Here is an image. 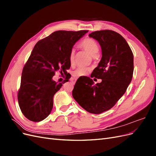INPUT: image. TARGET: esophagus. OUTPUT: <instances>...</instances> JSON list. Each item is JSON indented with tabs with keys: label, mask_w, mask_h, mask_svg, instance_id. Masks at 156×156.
<instances>
[{
	"label": "esophagus",
	"mask_w": 156,
	"mask_h": 156,
	"mask_svg": "<svg viewBox=\"0 0 156 156\" xmlns=\"http://www.w3.org/2000/svg\"><path fill=\"white\" fill-rule=\"evenodd\" d=\"M70 81H71V82H72L73 84H75V82H76V81H77V79H75V78H72V79H70Z\"/></svg>",
	"instance_id": "34e87169"
}]
</instances>
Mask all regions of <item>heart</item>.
I'll return each instance as SVG.
<instances>
[{
    "label": "heart",
    "mask_w": 156,
    "mask_h": 156,
    "mask_svg": "<svg viewBox=\"0 0 156 156\" xmlns=\"http://www.w3.org/2000/svg\"><path fill=\"white\" fill-rule=\"evenodd\" d=\"M79 45L80 48L87 51L94 58H95L96 56L98 55L99 51H100V48H99L98 42L94 39L91 38V37H85V38L83 39L80 41ZM75 50L72 49L69 53L68 60L71 65H73L75 62ZM90 72V68L79 67L74 71L73 75L75 77H79L85 76V75L88 74Z\"/></svg>",
    "instance_id": "b5f03b06"
}]
</instances>
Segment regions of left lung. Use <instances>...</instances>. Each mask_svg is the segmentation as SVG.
I'll list each match as a JSON object with an SVG mask.
<instances>
[{
  "label": "left lung",
  "mask_w": 156,
  "mask_h": 156,
  "mask_svg": "<svg viewBox=\"0 0 156 156\" xmlns=\"http://www.w3.org/2000/svg\"><path fill=\"white\" fill-rule=\"evenodd\" d=\"M89 36L100 44L102 57L90 77L102 79L94 84L90 77L79 78L72 95L84 110L101 114L109 110L126 92L133 73V55L120 34L111 30L92 32Z\"/></svg>",
  "instance_id": "8db88e82"
}]
</instances>
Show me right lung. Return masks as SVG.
Wrapping results in <instances>:
<instances>
[{"label": "right lung", "mask_w": 156, "mask_h": 156, "mask_svg": "<svg viewBox=\"0 0 156 156\" xmlns=\"http://www.w3.org/2000/svg\"><path fill=\"white\" fill-rule=\"evenodd\" d=\"M88 31L58 30L37 42L23 67L17 93L19 105L27 119L40 122L49 116L54 95L69 79V52ZM56 71L66 76L67 81L54 82L51 78Z\"/></svg>", "instance_id": "add662e5"}]
</instances>
